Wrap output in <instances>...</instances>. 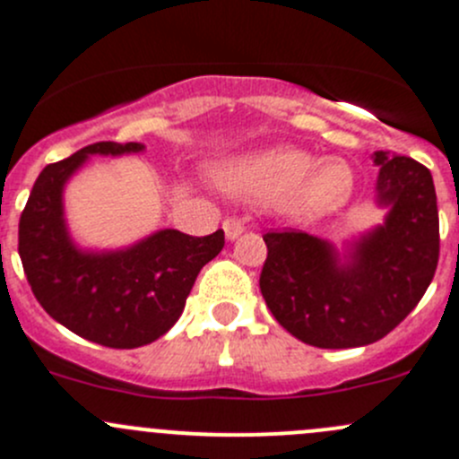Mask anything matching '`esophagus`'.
I'll return each instance as SVG.
<instances>
[{
	"label": "esophagus",
	"instance_id": "34e87169",
	"mask_svg": "<svg viewBox=\"0 0 459 459\" xmlns=\"http://www.w3.org/2000/svg\"><path fill=\"white\" fill-rule=\"evenodd\" d=\"M224 233H226V238L229 239H235V238H239V235L244 233V229H247V226H244V221L239 220V217H229V220H224Z\"/></svg>",
	"mask_w": 459,
	"mask_h": 459
}]
</instances>
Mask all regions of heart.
<instances>
[{"instance_id":"obj_1","label":"heart","mask_w":459,"mask_h":459,"mask_svg":"<svg viewBox=\"0 0 459 459\" xmlns=\"http://www.w3.org/2000/svg\"><path fill=\"white\" fill-rule=\"evenodd\" d=\"M226 193L244 200L280 202L299 220L331 215L351 202L355 178L337 157L317 160L295 146H275L221 164L215 173Z\"/></svg>"}]
</instances>
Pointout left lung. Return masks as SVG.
Masks as SVG:
<instances>
[{"mask_svg": "<svg viewBox=\"0 0 459 459\" xmlns=\"http://www.w3.org/2000/svg\"><path fill=\"white\" fill-rule=\"evenodd\" d=\"M384 226L358 242L349 264L328 242L284 229L264 233L259 275L273 317L304 344L355 349L382 340L422 299L439 259V217L427 166L404 155L375 152Z\"/></svg>", "mask_w": 459, "mask_h": 459, "instance_id": "left-lung-1", "label": "left lung"}]
</instances>
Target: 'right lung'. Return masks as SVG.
Returning a JSON list of instances; mask_svg holds the SVG:
<instances>
[{"instance_id": "1", "label": "right lung", "mask_w": 459, "mask_h": 459, "mask_svg": "<svg viewBox=\"0 0 459 459\" xmlns=\"http://www.w3.org/2000/svg\"><path fill=\"white\" fill-rule=\"evenodd\" d=\"M97 142L48 164L20 217V257L32 295L50 317L108 349H137L164 335L184 311L197 273L224 248V230L204 238L166 229L117 253H82L62 215V188L88 155L142 151Z\"/></svg>"}]
</instances>
